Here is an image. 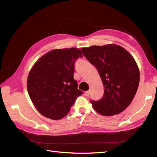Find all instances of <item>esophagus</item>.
<instances>
[{
	"instance_id": "34e87169",
	"label": "esophagus",
	"mask_w": 157,
	"mask_h": 157,
	"mask_svg": "<svg viewBox=\"0 0 157 157\" xmlns=\"http://www.w3.org/2000/svg\"><path fill=\"white\" fill-rule=\"evenodd\" d=\"M90 93H91V90H89L85 92L84 94H85L86 96H88L90 94Z\"/></svg>"
}]
</instances>
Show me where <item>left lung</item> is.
Wrapping results in <instances>:
<instances>
[{
    "instance_id": "8db88e82",
    "label": "left lung",
    "mask_w": 157,
    "mask_h": 157,
    "mask_svg": "<svg viewBox=\"0 0 157 157\" xmlns=\"http://www.w3.org/2000/svg\"><path fill=\"white\" fill-rule=\"evenodd\" d=\"M82 54L97 69L105 90L92 106L100 114L112 116L124 111L137 92L140 72L134 59L116 44L83 48Z\"/></svg>"
}]
</instances>
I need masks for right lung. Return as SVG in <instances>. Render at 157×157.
<instances>
[{
  "label": "right lung",
  "instance_id": "add662e5",
  "mask_svg": "<svg viewBox=\"0 0 157 157\" xmlns=\"http://www.w3.org/2000/svg\"><path fill=\"white\" fill-rule=\"evenodd\" d=\"M83 57L78 48L50 51L33 66L28 78V91L42 115L59 120L68 114L76 98L83 94L73 78L75 63Z\"/></svg>",
  "mask_w": 157,
  "mask_h": 157
}]
</instances>
